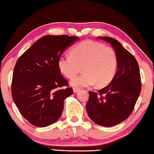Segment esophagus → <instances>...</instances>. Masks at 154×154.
Returning <instances> with one entry per match:
<instances>
[{"label": "esophagus", "mask_w": 154, "mask_h": 154, "mask_svg": "<svg viewBox=\"0 0 154 154\" xmlns=\"http://www.w3.org/2000/svg\"><path fill=\"white\" fill-rule=\"evenodd\" d=\"M79 90H80V89H79V88H73V92L76 93V92H79Z\"/></svg>", "instance_id": "1"}]
</instances>
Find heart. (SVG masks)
<instances>
[{
	"instance_id": "obj_1",
	"label": "heart",
	"mask_w": 154,
	"mask_h": 154,
	"mask_svg": "<svg viewBox=\"0 0 154 154\" xmlns=\"http://www.w3.org/2000/svg\"><path fill=\"white\" fill-rule=\"evenodd\" d=\"M58 67L68 79H72L82 69L84 73L71 81L73 87H88L96 83L104 87L114 79L118 67L115 51L100 42L85 40L76 44L71 55H62L58 59Z\"/></svg>"
}]
</instances>
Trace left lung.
<instances>
[{
	"label": "left lung",
	"mask_w": 154,
	"mask_h": 154,
	"mask_svg": "<svg viewBox=\"0 0 154 154\" xmlns=\"http://www.w3.org/2000/svg\"><path fill=\"white\" fill-rule=\"evenodd\" d=\"M99 38L108 42L115 51L117 72L108 86L97 92L89 91L86 109L96 124L112 126L124 122L132 113L141 92V77L135 57L117 39L108 37Z\"/></svg>",
	"instance_id": "8db88e82"
}]
</instances>
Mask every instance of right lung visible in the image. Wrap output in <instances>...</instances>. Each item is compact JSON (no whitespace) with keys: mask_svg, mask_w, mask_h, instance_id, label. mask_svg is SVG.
<instances>
[{"mask_svg":"<svg viewBox=\"0 0 154 154\" xmlns=\"http://www.w3.org/2000/svg\"><path fill=\"white\" fill-rule=\"evenodd\" d=\"M77 37L46 35L19 57L12 81V96L21 115L31 124L48 126L59 119L64 100L73 89L60 74L58 59Z\"/></svg>","mask_w":154,"mask_h":154,"instance_id":"1","label":"right lung"}]
</instances>
